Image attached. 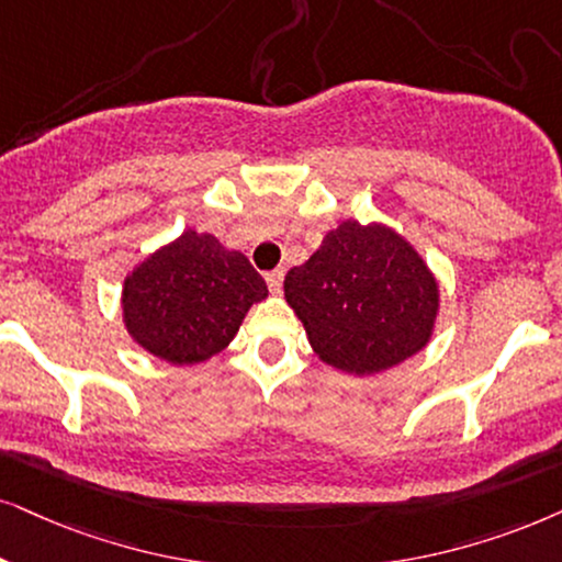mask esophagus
<instances>
[{
	"mask_svg": "<svg viewBox=\"0 0 562 562\" xmlns=\"http://www.w3.org/2000/svg\"><path fill=\"white\" fill-rule=\"evenodd\" d=\"M267 285L272 293H280L282 290V280H285V269H274V272H267Z\"/></svg>",
	"mask_w": 562,
	"mask_h": 562,
	"instance_id": "obj_1",
	"label": "esophagus"
}]
</instances>
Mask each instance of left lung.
Instances as JSON below:
<instances>
[{"label":"left lung","instance_id":"left-lung-1","mask_svg":"<svg viewBox=\"0 0 562 562\" xmlns=\"http://www.w3.org/2000/svg\"><path fill=\"white\" fill-rule=\"evenodd\" d=\"M285 301L326 366L373 375L430 342L438 282L407 238L345 220L285 277Z\"/></svg>","mask_w":562,"mask_h":562}]
</instances>
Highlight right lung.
<instances>
[{
	"mask_svg": "<svg viewBox=\"0 0 562 562\" xmlns=\"http://www.w3.org/2000/svg\"><path fill=\"white\" fill-rule=\"evenodd\" d=\"M267 282L240 251L210 233L183 231L126 274L124 326L142 350L194 366L225 350Z\"/></svg>",
	"mask_w": 562,
	"mask_h": 562,
	"instance_id": "right-lung-1",
	"label": "right lung"
}]
</instances>
